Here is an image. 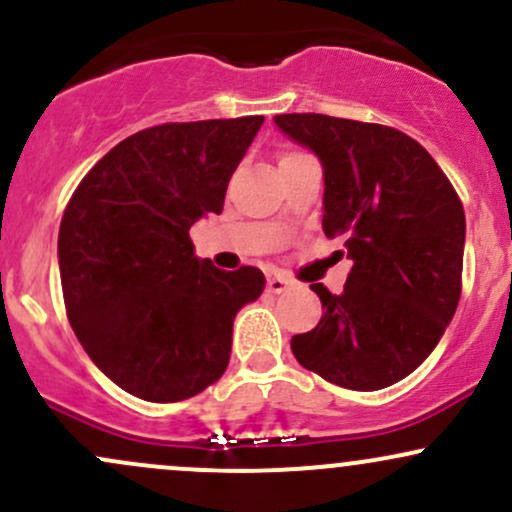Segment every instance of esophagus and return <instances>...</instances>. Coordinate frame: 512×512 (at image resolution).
<instances>
[{"label": "esophagus", "mask_w": 512, "mask_h": 512, "mask_svg": "<svg viewBox=\"0 0 512 512\" xmlns=\"http://www.w3.org/2000/svg\"><path fill=\"white\" fill-rule=\"evenodd\" d=\"M291 279H286L284 274H272V277L267 279V291H272V294H282V291L289 289Z\"/></svg>", "instance_id": "34e87169"}]
</instances>
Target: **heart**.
<instances>
[{
    "instance_id": "obj_1",
    "label": "heart",
    "mask_w": 512,
    "mask_h": 512,
    "mask_svg": "<svg viewBox=\"0 0 512 512\" xmlns=\"http://www.w3.org/2000/svg\"><path fill=\"white\" fill-rule=\"evenodd\" d=\"M291 155H299V153H286V155H282V157H291Z\"/></svg>"
}]
</instances>
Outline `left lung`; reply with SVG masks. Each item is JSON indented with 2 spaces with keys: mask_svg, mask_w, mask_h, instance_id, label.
<instances>
[{
  "mask_svg": "<svg viewBox=\"0 0 512 512\" xmlns=\"http://www.w3.org/2000/svg\"><path fill=\"white\" fill-rule=\"evenodd\" d=\"M274 123L318 155L323 230L352 260L340 294L311 284L323 316L291 338V352L330 384L386 389L428 359L457 311L462 201L428 150L396 128L323 114Z\"/></svg>",
  "mask_w": 512,
  "mask_h": 512,
  "instance_id": "1",
  "label": "left lung"
}]
</instances>
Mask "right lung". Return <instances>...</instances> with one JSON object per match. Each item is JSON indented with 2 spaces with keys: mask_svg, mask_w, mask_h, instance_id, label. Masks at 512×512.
Returning a JSON list of instances; mask_svg holds the SVG:
<instances>
[{
  "mask_svg": "<svg viewBox=\"0 0 512 512\" xmlns=\"http://www.w3.org/2000/svg\"><path fill=\"white\" fill-rule=\"evenodd\" d=\"M265 116L162 123L111 148L72 194L58 235L67 318L89 359L131 396L174 403L226 372L235 313L265 291L223 272L189 228L221 213Z\"/></svg>",
  "mask_w": 512,
  "mask_h": 512,
  "instance_id": "obj_1",
  "label": "right lung"
}]
</instances>
